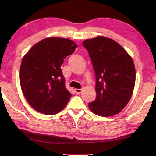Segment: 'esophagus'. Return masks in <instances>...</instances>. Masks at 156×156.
<instances>
[{
	"label": "esophagus",
	"mask_w": 156,
	"mask_h": 156,
	"mask_svg": "<svg viewBox=\"0 0 156 156\" xmlns=\"http://www.w3.org/2000/svg\"><path fill=\"white\" fill-rule=\"evenodd\" d=\"M75 92H76V94H80L81 93V92L82 91V89H78V88H76L75 89Z\"/></svg>",
	"instance_id": "34e87169"
}]
</instances>
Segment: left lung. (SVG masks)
Segmentation results:
<instances>
[{
    "mask_svg": "<svg viewBox=\"0 0 156 156\" xmlns=\"http://www.w3.org/2000/svg\"><path fill=\"white\" fill-rule=\"evenodd\" d=\"M87 49L96 76L97 97L88 107L95 115L113 116L129 102L135 83L133 59L118 43L98 37L82 42Z\"/></svg>",
    "mask_w": 156,
    "mask_h": 156,
    "instance_id": "8db88e82",
    "label": "left lung"
}]
</instances>
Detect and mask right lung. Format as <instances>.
I'll use <instances>...</instances> for the list:
<instances>
[{"label":"right lung","mask_w":156,"mask_h":156,"mask_svg":"<svg viewBox=\"0 0 156 156\" xmlns=\"http://www.w3.org/2000/svg\"><path fill=\"white\" fill-rule=\"evenodd\" d=\"M77 47L68 39L45 38L33 46L23 58L20 84L25 98L35 110L52 115L67 105L72 94L65 87L61 66Z\"/></svg>","instance_id":"right-lung-1"}]
</instances>
